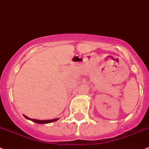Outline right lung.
<instances>
[{"mask_svg": "<svg viewBox=\"0 0 149 149\" xmlns=\"http://www.w3.org/2000/svg\"><path fill=\"white\" fill-rule=\"evenodd\" d=\"M24 117H25L27 119H29V120H31V121H33V122H36V123H38V124H48V123H51V122H56V121H57L59 119H49V120H38V119H30V118H28V117H27V116H24Z\"/></svg>", "mask_w": 149, "mask_h": 149, "instance_id": "obj_1", "label": "right lung"}]
</instances>
